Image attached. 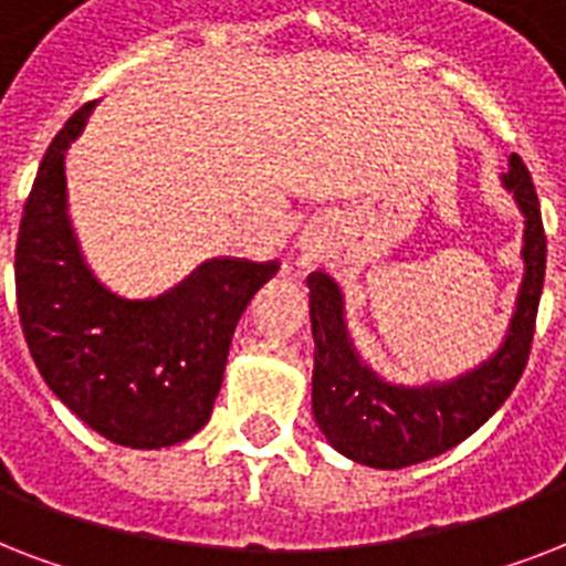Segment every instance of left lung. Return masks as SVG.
<instances>
[{
	"label": "left lung",
	"mask_w": 566,
	"mask_h": 566,
	"mask_svg": "<svg viewBox=\"0 0 566 566\" xmlns=\"http://www.w3.org/2000/svg\"><path fill=\"white\" fill-rule=\"evenodd\" d=\"M500 179L523 213V282L502 344L473 370L422 385L387 381L355 349L340 284L323 270L308 275L311 408L328 443L355 464L402 470L458 447L500 411L526 370L544 291L546 234L535 185L520 155H509V170Z\"/></svg>",
	"instance_id": "left-lung-1"
}]
</instances>
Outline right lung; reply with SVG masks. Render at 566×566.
Returning a JSON list of instances; mask_svg holds the SVG:
<instances>
[{
  "label": "right lung",
  "instance_id": "right-lung-1",
  "mask_svg": "<svg viewBox=\"0 0 566 566\" xmlns=\"http://www.w3.org/2000/svg\"><path fill=\"white\" fill-rule=\"evenodd\" d=\"M93 105L57 132L22 211L13 255L22 335L49 390L102 438L176 447L211 417L238 319L279 261L213 258L153 300L99 282L70 220L64 172Z\"/></svg>",
  "mask_w": 566,
  "mask_h": 566
}]
</instances>
